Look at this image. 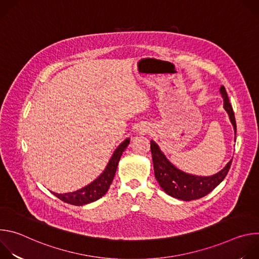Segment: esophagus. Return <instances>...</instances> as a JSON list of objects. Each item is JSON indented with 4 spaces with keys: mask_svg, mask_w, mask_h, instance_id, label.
Listing matches in <instances>:
<instances>
[{
    "mask_svg": "<svg viewBox=\"0 0 259 259\" xmlns=\"http://www.w3.org/2000/svg\"><path fill=\"white\" fill-rule=\"evenodd\" d=\"M147 131V129L145 127H140L139 128V133H145Z\"/></svg>",
    "mask_w": 259,
    "mask_h": 259,
    "instance_id": "esophagus-1",
    "label": "esophagus"
}]
</instances>
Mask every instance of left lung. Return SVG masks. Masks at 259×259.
Wrapping results in <instances>:
<instances>
[{
    "label": "left lung",
    "instance_id": "8db88e82",
    "mask_svg": "<svg viewBox=\"0 0 259 259\" xmlns=\"http://www.w3.org/2000/svg\"><path fill=\"white\" fill-rule=\"evenodd\" d=\"M220 93L223 94L225 108L230 116L231 122L234 125L236 135L237 125L235 114L227 90L224 86L220 87ZM151 153L153 158L155 177L161 188L169 196L183 201L198 200L208 195L226 178L232 165V161H230L228 165L217 174L209 177H201L187 174L175 168L162 154L159 146L154 141H151Z\"/></svg>",
    "mask_w": 259,
    "mask_h": 259
}]
</instances>
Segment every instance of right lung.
<instances>
[{
	"instance_id": "add662e5",
	"label": "right lung",
	"mask_w": 259,
	"mask_h": 259,
	"mask_svg": "<svg viewBox=\"0 0 259 259\" xmlns=\"http://www.w3.org/2000/svg\"><path fill=\"white\" fill-rule=\"evenodd\" d=\"M128 144H129V139H126L123 143L119 145V147L115 151L112 159H110L103 173L96 180L90 183L89 186H87L86 188L80 191L63 194V195L53 193L54 196H56L58 199H60L61 201L67 204H71L75 206L86 205L100 199L108 191L110 183H112L114 176L116 174V170H117L120 158Z\"/></svg>"
}]
</instances>
